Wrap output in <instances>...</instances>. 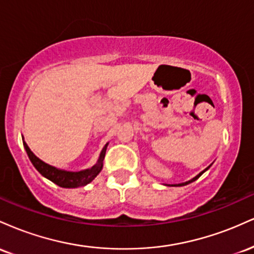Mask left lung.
Returning <instances> with one entry per match:
<instances>
[{
	"instance_id": "8db88e82",
	"label": "left lung",
	"mask_w": 254,
	"mask_h": 254,
	"mask_svg": "<svg viewBox=\"0 0 254 254\" xmlns=\"http://www.w3.org/2000/svg\"><path fill=\"white\" fill-rule=\"evenodd\" d=\"M210 166H211V165H210ZM210 166H209V167H210ZM209 167H208V168H205V170L200 172V173L198 174V176H196L194 178H192V179H191V180H189V182H185V183H182V184H176V185H172V186H184V185H188V184H190V183H192V182H194V180H197L198 178H199L200 176H202V174L204 173V172H205L206 170H209ZM168 186H170V185H168Z\"/></svg>"
}]
</instances>
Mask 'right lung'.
Returning a JSON list of instances; mask_svg holds the SVG:
<instances>
[{"instance_id":"1","label":"right lung","mask_w":254,"mask_h":254,"mask_svg":"<svg viewBox=\"0 0 254 254\" xmlns=\"http://www.w3.org/2000/svg\"><path fill=\"white\" fill-rule=\"evenodd\" d=\"M107 144L101 150L100 156H99L98 162L93 167L88 168V170H83L80 172H70V171H64L60 170V168L54 167V166L46 164L43 160H40L39 157H37L33 154L26 142L24 141V147L27 153L28 157H30L31 162L33 164L36 170L42 174L43 177L48 178L49 180H51L52 183H55L56 185L61 186V188H66V189H74L78 188V186H84L87 184H89L94 179L95 177L100 173V171L103 170V162L105 159V153H106Z\"/></svg>"}]
</instances>
